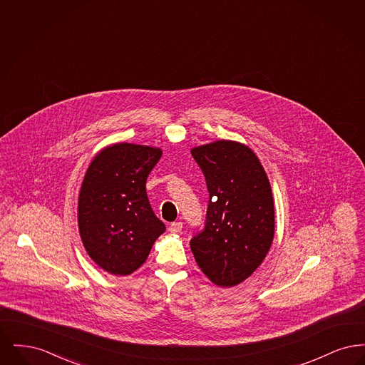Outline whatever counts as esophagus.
<instances>
[{
	"mask_svg": "<svg viewBox=\"0 0 365 365\" xmlns=\"http://www.w3.org/2000/svg\"><path fill=\"white\" fill-rule=\"evenodd\" d=\"M182 228H183V223H182V222H174V223H171L170 227H168V230H170L171 232H174V234L180 232Z\"/></svg>",
	"mask_w": 365,
	"mask_h": 365,
	"instance_id": "1",
	"label": "esophagus"
}]
</instances>
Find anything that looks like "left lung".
Segmentation results:
<instances>
[{"label": "left lung", "mask_w": 365, "mask_h": 365, "mask_svg": "<svg viewBox=\"0 0 365 365\" xmlns=\"http://www.w3.org/2000/svg\"><path fill=\"white\" fill-rule=\"evenodd\" d=\"M209 192L204 228L190 247L201 271L217 286L249 278L274 240L269 180L257 156L242 143L216 140L191 150Z\"/></svg>", "instance_id": "8db88e82"}]
</instances>
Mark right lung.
Listing matches in <instances>:
<instances>
[{
	"instance_id": "1",
	"label": "right lung",
	"mask_w": 365,
	"mask_h": 365,
	"mask_svg": "<svg viewBox=\"0 0 365 365\" xmlns=\"http://www.w3.org/2000/svg\"><path fill=\"white\" fill-rule=\"evenodd\" d=\"M161 150L116 143L87 170L78 204L82 242L91 260L112 275H130L146 261L165 225L146 194V179Z\"/></svg>"
}]
</instances>
